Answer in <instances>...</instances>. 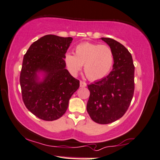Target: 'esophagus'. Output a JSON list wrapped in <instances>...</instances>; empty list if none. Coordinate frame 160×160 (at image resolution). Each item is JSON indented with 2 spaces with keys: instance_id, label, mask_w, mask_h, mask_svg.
I'll use <instances>...</instances> for the list:
<instances>
[{
  "instance_id": "34e87169",
  "label": "esophagus",
  "mask_w": 160,
  "mask_h": 160,
  "mask_svg": "<svg viewBox=\"0 0 160 160\" xmlns=\"http://www.w3.org/2000/svg\"><path fill=\"white\" fill-rule=\"evenodd\" d=\"M80 87H86V83L84 81H80Z\"/></svg>"
}]
</instances>
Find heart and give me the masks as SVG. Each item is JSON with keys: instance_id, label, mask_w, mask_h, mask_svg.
Returning a JSON list of instances; mask_svg holds the SVG:
<instances>
[{"instance_id": "1", "label": "heart", "mask_w": 160, "mask_h": 160, "mask_svg": "<svg viewBox=\"0 0 160 160\" xmlns=\"http://www.w3.org/2000/svg\"><path fill=\"white\" fill-rule=\"evenodd\" d=\"M66 68L76 76L84 65V72L91 80H98L107 76L114 62V55L109 46L90 42L79 44L75 54L66 53L64 57Z\"/></svg>"}]
</instances>
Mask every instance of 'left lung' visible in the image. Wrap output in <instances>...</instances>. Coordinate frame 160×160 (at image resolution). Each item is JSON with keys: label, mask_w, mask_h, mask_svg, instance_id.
<instances>
[{"label": "left lung", "mask_w": 160, "mask_h": 160, "mask_svg": "<svg viewBox=\"0 0 160 160\" xmlns=\"http://www.w3.org/2000/svg\"><path fill=\"white\" fill-rule=\"evenodd\" d=\"M114 55L112 71L106 78L88 85L86 109L94 122L106 124L121 118L128 110L134 92V67L131 53L120 42L101 38Z\"/></svg>", "instance_id": "1"}]
</instances>
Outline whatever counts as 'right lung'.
<instances>
[{
	"mask_svg": "<svg viewBox=\"0 0 160 160\" xmlns=\"http://www.w3.org/2000/svg\"><path fill=\"white\" fill-rule=\"evenodd\" d=\"M72 37L42 36L32 44L23 59L20 84L28 110L44 121L62 116L80 81L66 68L64 57Z\"/></svg>",
	"mask_w": 160,
	"mask_h": 160,
	"instance_id": "1",
	"label": "right lung"
}]
</instances>
